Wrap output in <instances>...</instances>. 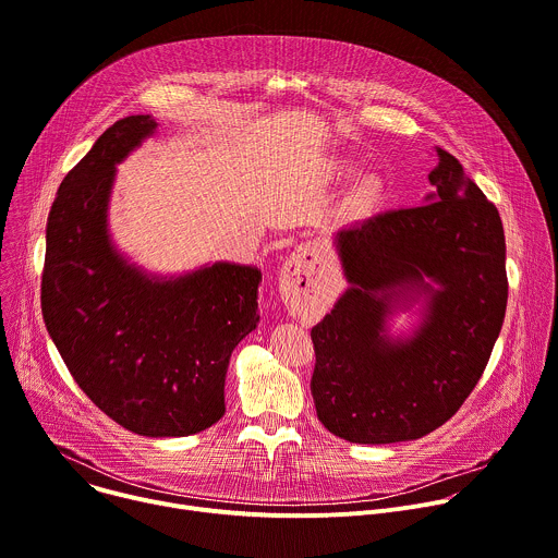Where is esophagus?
<instances>
[{
    "label": "esophagus",
    "mask_w": 558,
    "mask_h": 558,
    "mask_svg": "<svg viewBox=\"0 0 558 558\" xmlns=\"http://www.w3.org/2000/svg\"><path fill=\"white\" fill-rule=\"evenodd\" d=\"M313 276H315V256L306 247H300L284 263V267L280 271V282L289 284L291 289H295V287H300V282L311 284Z\"/></svg>",
    "instance_id": "34e87169"
}]
</instances>
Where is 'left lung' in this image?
Instances as JSON below:
<instances>
[{
  "mask_svg": "<svg viewBox=\"0 0 558 558\" xmlns=\"http://www.w3.org/2000/svg\"><path fill=\"white\" fill-rule=\"evenodd\" d=\"M435 158L426 205L336 235L351 287L311 329V395L317 420L353 444L420 439L446 424L480 381L504 325L501 216L452 154L437 147ZM420 294L427 308L416 336L386 339L393 304Z\"/></svg>",
  "mask_w": 558,
  "mask_h": 558,
  "instance_id": "left-lung-1",
  "label": "left lung"
}]
</instances>
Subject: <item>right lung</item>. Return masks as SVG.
Masks as SVG:
<instances>
[{"mask_svg": "<svg viewBox=\"0 0 558 558\" xmlns=\"http://www.w3.org/2000/svg\"><path fill=\"white\" fill-rule=\"evenodd\" d=\"M154 130L149 114L117 121L61 181L46 227L41 311L70 375L99 411L136 435L187 437L225 415L229 357L260 323L263 276L216 263L166 280L114 250V166Z\"/></svg>", "mask_w": 558, "mask_h": 558, "instance_id": "right-lung-1", "label": "right lung"}]
</instances>
